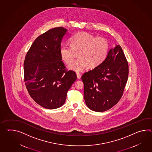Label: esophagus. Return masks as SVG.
Here are the masks:
<instances>
[{
    "mask_svg": "<svg viewBox=\"0 0 152 152\" xmlns=\"http://www.w3.org/2000/svg\"><path fill=\"white\" fill-rule=\"evenodd\" d=\"M76 75H77V77L78 79H80L81 77V74H80V73H78L77 72Z\"/></svg>",
    "mask_w": 152,
    "mask_h": 152,
    "instance_id": "34e87169",
    "label": "esophagus"
}]
</instances>
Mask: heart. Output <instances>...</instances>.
I'll return each mask as SVG.
<instances>
[{
	"label": "heart",
	"mask_w": 152,
	"mask_h": 152,
	"mask_svg": "<svg viewBox=\"0 0 152 152\" xmlns=\"http://www.w3.org/2000/svg\"><path fill=\"white\" fill-rule=\"evenodd\" d=\"M70 46L62 45L59 54L66 64L73 61L75 52H78L77 60L69 65L75 71H81L89 66L95 68L101 65L106 59L109 51L108 41L104 37H97L85 32L74 35L69 40Z\"/></svg>",
	"instance_id": "b5f03b06"
}]
</instances>
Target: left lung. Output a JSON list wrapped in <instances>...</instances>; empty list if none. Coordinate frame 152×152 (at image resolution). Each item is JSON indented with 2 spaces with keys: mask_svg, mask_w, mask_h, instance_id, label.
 <instances>
[{
  "mask_svg": "<svg viewBox=\"0 0 152 152\" xmlns=\"http://www.w3.org/2000/svg\"><path fill=\"white\" fill-rule=\"evenodd\" d=\"M129 75L128 63L120 45L108 51L105 61L81 79L84 84V98L88 108L104 112L121 99Z\"/></svg>",
  "mask_w": 152,
  "mask_h": 152,
  "instance_id": "8db88e82",
  "label": "left lung"
}]
</instances>
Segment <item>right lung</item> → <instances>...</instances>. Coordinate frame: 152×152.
I'll list each match as a JSON object with an SVG mask.
<instances>
[{
  "mask_svg": "<svg viewBox=\"0 0 152 152\" xmlns=\"http://www.w3.org/2000/svg\"><path fill=\"white\" fill-rule=\"evenodd\" d=\"M68 30L57 27L35 40L24 62L25 84L31 98L47 109L64 105L67 91L77 79L74 71L65 70L59 48Z\"/></svg>",
  "mask_w": 152,
  "mask_h": 152,
  "instance_id": "add662e5",
  "label": "right lung"
}]
</instances>
